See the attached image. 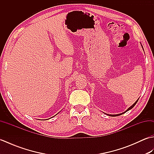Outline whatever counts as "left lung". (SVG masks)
I'll use <instances>...</instances> for the list:
<instances>
[{
    "label": "left lung",
    "instance_id": "left-lung-1",
    "mask_svg": "<svg viewBox=\"0 0 154 154\" xmlns=\"http://www.w3.org/2000/svg\"><path fill=\"white\" fill-rule=\"evenodd\" d=\"M138 100H137L136 101V102L134 103V104H132V105L131 106H130V108H128V109H127V110H126L125 111V112H123V113H122V114H116V115H112V114H108V115H109V116H119V115H121V114H124V113H125L126 112H127V111L128 110H130V109H132V108L134 107V106H135V104L137 103V102H138Z\"/></svg>",
    "mask_w": 154,
    "mask_h": 154
}]
</instances>
